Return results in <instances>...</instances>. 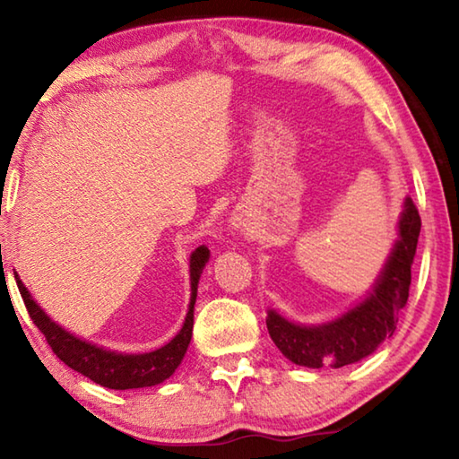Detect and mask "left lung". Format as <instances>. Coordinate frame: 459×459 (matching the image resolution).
<instances>
[{"label":"left lung","mask_w":459,"mask_h":459,"mask_svg":"<svg viewBox=\"0 0 459 459\" xmlns=\"http://www.w3.org/2000/svg\"><path fill=\"white\" fill-rule=\"evenodd\" d=\"M419 232L421 219L413 200L405 198L399 219V238L375 287L367 298L336 320L304 325L290 322L275 309H269V336L285 359L307 368H342L367 359L377 351L380 342L391 338L397 330L399 312L409 299L411 265L417 251Z\"/></svg>","instance_id":"8db88e82"}]
</instances>
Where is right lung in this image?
<instances>
[{
    "label": "right lung",
    "mask_w": 459,
    "mask_h": 459,
    "mask_svg": "<svg viewBox=\"0 0 459 459\" xmlns=\"http://www.w3.org/2000/svg\"><path fill=\"white\" fill-rule=\"evenodd\" d=\"M211 251L208 247H198L196 251L190 255V306L188 314L182 330L168 342L166 346L158 348L153 352L145 354H121L115 351H107L103 346L91 344L76 338L74 333L66 332L62 325H58L44 309L36 304L32 295L26 290V285L22 283V279L15 275V283L24 299L26 309L32 322L38 325V330L44 333L46 342H48L52 352L58 359L71 367L73 370L81 372L92 383L100 386L115 388V391H127V388H143L164 383L180 367L186 351H188L190 338H192V325H194V304H196V293H198V281L202 275V269L208 263Z\"/></svg>",
    "instance_id": "1"
}]
</instances>
